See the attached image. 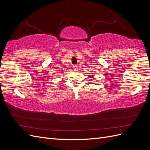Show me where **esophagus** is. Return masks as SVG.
<instances>
[{
  "instance_id": "obj_1",
  "label": "esophagus",
  "mask_w": 150,
  "mask_h": 150,
  "mask_svg": "<svg viewBox=\"0 0 150 150\" xmlns=\"http://www.w3.org/2000/svg\"><path fill=\"white\" fill-rule=\"evenodd\" d=\"M72 69H73L74 71H78V66L76 65H73L72 66Z\"/></svg>"
}]
</instances>
